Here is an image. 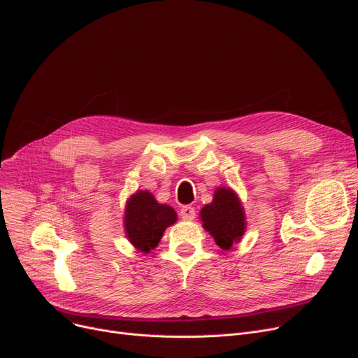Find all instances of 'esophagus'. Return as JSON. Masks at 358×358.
<instances>
[{"instance_id":"obj_1","label":"esophagus","mask_w":358,"mask_h":358,"mask_svg":"<svg viewBox=\"0 0 358 358\" xmlns=\"http://www.w3.org/2000/svg\"><path fill=\"white\" fill-rule=\"evenodd\" d=\"M180 215L184 221H192L196 217V210L193 206H182L180 210Z\"/></svg>"}]
</instances>
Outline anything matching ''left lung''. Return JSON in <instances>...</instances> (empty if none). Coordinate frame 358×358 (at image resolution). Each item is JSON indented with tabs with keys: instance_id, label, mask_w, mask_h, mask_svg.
<instances>
[{
	"instance_id": "obj_1",
	"label": "left lung",
	"mask_w": 358,
	"mask_h": 358,
	"mask_svg": "<svg viewBox=\"0 0 358 358\" xmlns=\"http://www.w3.org/2000/svg\"><path fill=\"white\" fill-rule=\"evenodd\" d=\"M199 218L203 229L222 250H230L246 231V215L239 194L230 187H218L214 199L205 205Z\"/></svg>"
}]
</instances>
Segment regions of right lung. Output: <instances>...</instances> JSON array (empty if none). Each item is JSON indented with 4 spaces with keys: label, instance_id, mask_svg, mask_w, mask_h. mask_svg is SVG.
Masks as SVG:
<instances>
[{
    "label": "right lung",
    "instance_id": "right-lung-1",
    "mask_svg": "<svg viewBox=\"0 0 358 358\" xmlns=\"http://www.w3.org/2000/svg\"><path fill=\"white\" fill-rule=\"evenodd\" d=\"M174 208L159 203L148 190H137L128 197L124 210L127 239L137 250L149 254L161 242L165 230L177 222Z\"/></svg>",
    "mask_w": 358,
    "mask_h": 358
}]
</instances>
